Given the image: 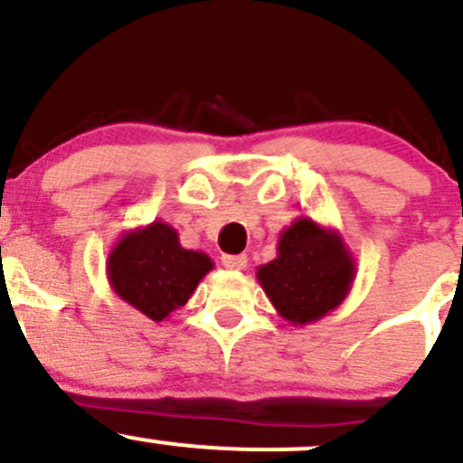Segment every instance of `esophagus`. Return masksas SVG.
Returning <instances> with one entry per match:
<instances>
[{
    "label": "esophagus",
    "mask_w": 463,
    "mask_h": 463,
    "mask_svg": "<svg viewBox=\"0 0 463 463\" xmlns=\"http://www.w3.org/2000/svg\"><path fill=\"white\" fill-rule=\"evenodd\" d=\"M222 264L231 270H241L249 264V258L246 255H222Z\"/></svg>",
    "instance_id": "obj_1"
}]
</instances>
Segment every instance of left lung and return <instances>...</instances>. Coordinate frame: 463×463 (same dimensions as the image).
Wrapping results in <instances>:
<instances>
[{
  "label": "left lung",
  "mask_w": 463,
  "mask_h": 463,
  "mask_svg": "<svg viewBox=\"0 0 463 463\" xmlns=\"http://www.w3.org/2000/svg\"><path fill=\"white\" fill-rule=\"evenodd\" d=\"M356 278V261L338 231L296 217L278 237V258L258 269V282L279 316L309 325L343 305Z\"/></svg>",
  "instance_id": "1"
}]
</instances>
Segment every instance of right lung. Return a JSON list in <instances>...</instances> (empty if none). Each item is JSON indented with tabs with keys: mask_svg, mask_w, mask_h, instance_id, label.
I'll use <instances>...</instances> for the list:
<instances>
[{
	"mask_svg": "<svg viewBox=\"0 0 463 463\" xmlns=\"http://www.w3.org/2000/svg\"><path fill=\"white\" fill-rule=\"evenodd\" d=\"M202 250L181 246L170 223L156 222L120 235L107 255V279L116 296L149 320L170 318L213 270Z\"/></svg>",
	"mask_w": 463,
	"mask_h": 463,
	"instance_id": "obj_1",
	"label": "right lung"
}]
</instances>
